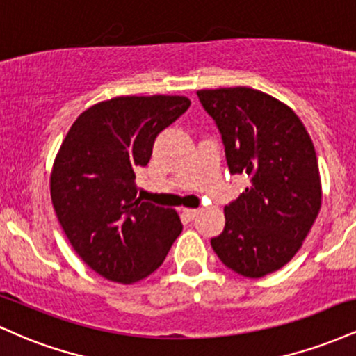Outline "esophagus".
<instances>
[{"label":"esophagus","mask_w":356,"mask_h":356,"mask_svg":"<svg viewBox=\"0 0 356 356\" xmlns=\"http://www.w3.org/2000/svg\"><path fill=\"white\" fill-rule=\"evenodd\" d=\"M197 214H199V209H182V216L189 220L197 218Z\"/></svg>","instance_id":"34e87169"}]
</instances>
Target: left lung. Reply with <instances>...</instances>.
<instances>
[{
  "label": "left lung",
  "instance_id": "left-lung-1",
  "mask_svg": "<svg viewBox=\"0 0 356 356\" xmlns=\"http://www.w3.org/2000/svg\"><path fill=\"white\" fill-rule=\"evenodd\" d=\"M226 147L231 174L251 186L224 207L226 226L211 246L238 275L263 277L303 246L321 207L312 137L288 105L248 87L199 90Z\"/></svg>",
  "mask_w": 356,
  "mask_h": 356
}]
</instances>
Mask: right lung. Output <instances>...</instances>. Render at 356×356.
<instances>
[{"mask_svg": "<svg viewBox=\"0 0 356 356\" xmlns=\"http://www.w3.org/2000/svg\"><path fill=\"white\" fill-rule=\"evenodd\" d=\"M189 105L181 95L115 97L81 112L61 142L53 207L76 254L105 280L132 284L152 275L181 234L177 212L137 197L136 172Z\"/></svg>", "mask_w": 356, "mask_h": 356, "instance_id": "obj_1", "label": "right lung"}]
</instances>
